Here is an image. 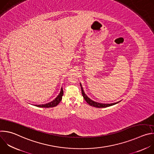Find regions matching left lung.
I'll use <instances>...</instances> for the list:
<instances>
[{"label":"left lung","instance_id":"8db88e82","mask_svg":"<svg viewBox=\"0 0 154 154\" xmlns=\"http://www.w3.org/2000/svg\"><path fill=\"white\" fill-rule=\"evenodd\" d=\"M80 86H81V90H82V96L84 98V99L86 100V102L88 103L91 106H94V107H97V108H105V107H108V106H112V105H115L116 103H118V102H116V103H107V104H105V103H98V102H94L92 100H91L89 97H88V96L85 94L84 91H83V88L82 87V85L80 84Z\"/></svg>","mask_w":154,"mask_h":154}]
</instances>
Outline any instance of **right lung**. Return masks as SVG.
Here are the masks:
<instances>
[{
  "label": "right lung",
  "instance_id": "1",
  "mask_svg": "<svg viewBox=\"0 0 154 154\" xmlns=\"http://www.w3.org/2000/svg\"><path fill=\"white\" fill-rule=\"evenodd\" d=\"M63 95V88H61V91L60 93V94H58V96L52 102L48 103H46V104H42V105H36L35 106H38V107H43V108H51V107H54L55 106H57L61 100L62 99V96Z\"/></svg>",
  "mask_w": 154,
  "mask_h": 154
}]
</instances>
